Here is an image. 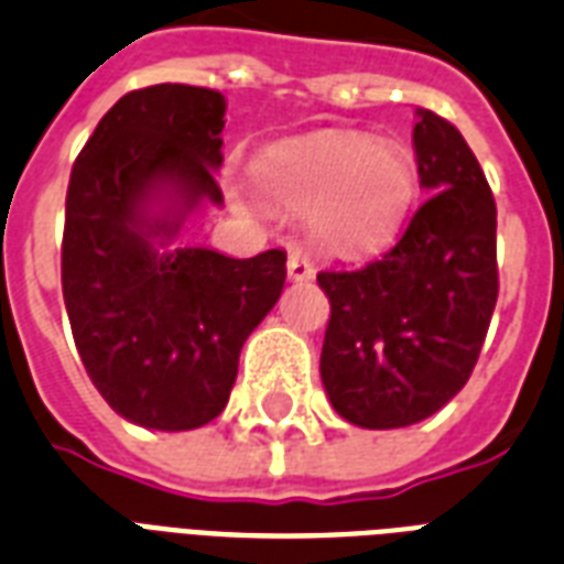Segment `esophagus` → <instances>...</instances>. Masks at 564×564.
<instances>
[{
	"mask_svg": "<svg viewBox=\"0 0 564 564\" xmlns=\"http://www.w3.org/2000/svg\"><path fill=\"white\" fill-rule=\"evenodd\" d=\"M313 263L307 260V253L301 251H290V260H286V274H290V281H311L313 278Z\"/></svg>",
	"mask_w": 564,
	"mask_h": 564,
	"instance_id": "1",
	"label": "esophagus"
}]
</instances>
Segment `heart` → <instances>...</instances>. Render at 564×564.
Masks as SVG:
<instances>
[{
	"mask_svg": "<svg viewBox=\"0 0 564 564\" xmlns=\"http://www.w3.org/2000/svg\"><path fill=\"white\" fill-rule=\"evenodd\" d=\"M257 180L278 204L313 213L319 239L339 253L387 242L416 197L411 153L360 132L278 150L257 165Z\"/></svg>",
	"mask_w": 564,
	"mask_h": 564,
	"instance_id": "obj_1",
	"label": "heart"
}]
</instances>
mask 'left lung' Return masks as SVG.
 I'll list each match as a JSON object with an SVG mask.
<instances>
[{"label": "left lung", "mask_w": 564, "mask_h": 564, "mask_svg": "<svg viewBox=\"0 0 564 564\" xmlns=\"http://www.w3.org/2000/svg\"><path fill=\"white\" fill-rule=\"evenodd\" d=\"M425 197L393 248L316 281L330 301L322 384L343 420L414 425L467 384L497 304V204L462 132L416 111Z\"/></svg>", "instance_id": "1"}]
</instances>
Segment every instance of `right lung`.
<instances>
[{
	"label": "right lung",
	"mask_w": 564,
	"mask_h": 564,
	"mask_svg": "<svg viewBox=\"0 0 564 564\" xmlns=\"http://www.w3.org/2000/svg\"><path fill=\"white\" fill-rule=\"evenodd\" d=\"M227 102L195 85L123 94L67 186L62 290L85 372L123 420L188 432L221 414L245 339L286 281V253L162 251L188 213L221 206Z\"/></svg>",
	"instance_id": "1"
}]
</instances>
